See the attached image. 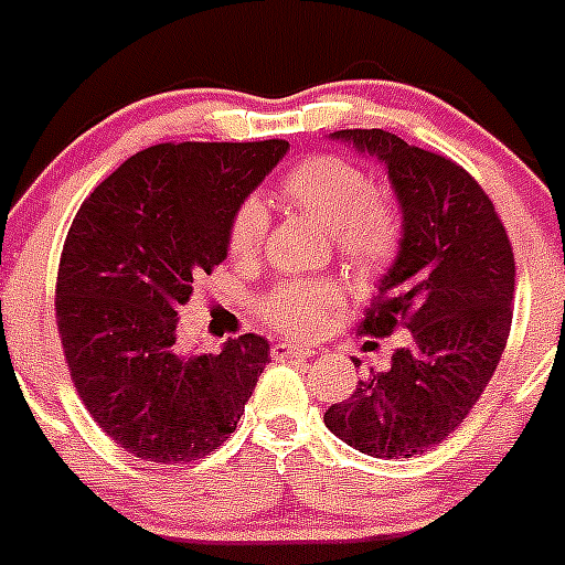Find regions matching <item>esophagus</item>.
Here are the masks:
<instances>
[{
    "mask_svg": "<svg viewBox=\"0 0 565 565\" xmlns=\"http://www.w3.org/2000/svg\"><path fill=\"white\" fill-rule=\"evenodd\" d=\"M310 350L302 344H291V341H277V344L271 347V359L277 361H302L308 359Z\"/></svg>",
    "mask_w": 565,
    "mask_h": 565,
    "instance_id": "34e87169",
    "label": "esophagus"
}]
</instances>
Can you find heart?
<instances>
[{
  "label": "heart",
  "instance_id": "1",
  "mask_svg": "<svg viewBox=\"0 0 565 565\" xmlns=\"http://www.w3.org/2000/svg\"><path fill=\"white\" fill-rule=\"evenodd\" d=\"M279 199L333 232L335 252L355 274L384 271L401 252L403 215L395 201L375 190L361 164L335 153H313L279 179ZM268 215L260 199H243L226 230V246L235 260H252L266 243ZM341 294L324 279H291L260 299V317L288 335H310Z\"/></svg>",
  "mask_w": 565,
  "mask_h": 565
}]
</instances>
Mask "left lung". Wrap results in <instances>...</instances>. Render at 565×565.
I'll return each instance as SVG.
<instances>
[{
  "label": "left lung",
  "mask_w": 565,
  "mask_h": 565,
  "mask_svg": "<svg viewBox=\"0 0 565 565\" xmlns=\"http://www.w3.org/2000/svg\"><path fill=\"white\" fill-rule=\"evenodd\" d=\"M386 164L403 206V243L359 322L361 335L412 330L386 372L359 381L324 426L381 459H408L451 437L490 384L512 324L515 257L482 184L454 159L384 128H350Z\"/></svg>",
  "instance_id": "left-lung-1"
}]
</instances>
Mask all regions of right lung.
I'll return each instance as SVG.
<instances>
[{"label": "right lung", "mask_w": 565, "mask_h": 565, "mask_svg": "<svg viewBox=\"0 0 565 565\" xmlns=\"http://www.w3.org/2000/svg\"><path fill=\"white\" fill-rule=\"evenodd\" d=\"M288 151L263 142H162L134 153L81 204L58 263L55 322L72 384L131 457L184 465L237 428L268 341L184 355L175 317L226 257L235 206Z\"/></svg>", "instance_id": "obj_1"}]
</instances>
